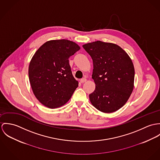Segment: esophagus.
Masks as SVG:
<instances>
[{"label": "esophagus", "mask_w": 160, "mask_h": 160, "mask_svg": "<svg viewBox=\"0 0 160 160\" xmlns=\"http://www.w3.org/2000/svg\"><path fill=\"white\" fill-rule=\"evenodd\" d=\"M87 81V79L85 78H82L81 80H80V82L81 83H84V82H85Z\"/></svg>", "instance_id": "1"}]
</instances>
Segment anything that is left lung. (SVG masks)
Returning a JSON list of instances; mask_svg holds the SVG:
<instances>
[{"label": "left lung", "instance_id": "8db88e82", "mask_svg": "<svg viewBox=\"0 0 160 160\" xmlns=\"http://www.w3.org/2000/svg\"><path fill=\"white\" fill-rule=\"evenodd\" d=\"M93 62L92 78L96 84L89 95L92 105L104 113L114 112L124 106L134 88L132 62L118 45L96 41L83 45Z\"/></svg>", "mask_w": 160, "mask_h": 160}]
</instances>
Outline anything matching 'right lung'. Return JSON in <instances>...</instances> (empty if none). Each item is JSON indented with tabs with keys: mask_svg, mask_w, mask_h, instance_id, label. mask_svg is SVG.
Returning a JSON list of instances; mask_svg holds the SVG:
<instances>
[{
	"mask_svg": "<svg viewBox=\"0 0 160 160\" xmlns=\"http://www.w3.org/2000/svg\"><path fill=\"white\" fill-rule=\"evenodd\" d=\"M80 49L70 40H53L43 44L33 56L29 82L36 98L45 106L55 108L64 105L78 87L69 58Z\"/></svg>",
	"mask_w": 160,
	"mask_h": 160,
	"instance_id": "right-lung-1",
	"label": "right lung"
}]
</instances>
